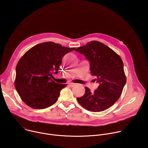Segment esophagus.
<instances>
[{"label": "esophagus", "instance_id": "1", "mask_svg": "<svg viewBox=\"0 0 148 148\" xmlns=\"http://www.w3.org/2000/svg\"><path fill=\"white\" fill-rule=\"evenodd\" d=\"M69 85L70 87H74V86H75L76 85V84L73 83V82H70V83H69Z\"/></svg>", "mask_w": 148, "mask_h": 148}]
</instances>
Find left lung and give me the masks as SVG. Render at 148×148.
<instances>
[{"instance_id": "8db88e82", "label": "left lung", "mask_w": 148, "mask_h": 148, "mask_svg": "<svg viewBox=\"0 0 148 148\" xmlns=\"http://www.w3.org/2000/svg\"><path fill=\"white\" fill-rule=\"evenodd\" d=\"M75 51L90 61L91 75L95 77L94 82L99 83L98 88L93 92L85 87V94L77 98L78 102L91 112L107 110L119 98L126 82L121 58L113 50L98 41H91Z\"/></svg>"}]
</instances>
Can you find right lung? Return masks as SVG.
<instances>
[{
  "label": "right lung",
  "mask_w": 148,
  "mask_h": 148,
  "mask_svg": "<svg viewBox=\"0 0 148 148\" xmlns=\"http://www.w3.org/2000/svg\"><path fill=\"white\" fill-rule=\"evenodd\" d=\"M75 49L47 41L32 47L20 58L16 68L14 86L29 107L44 109L57 102L67 84L54 82L52 73H57L63 57Z\"/></svg>",
  "instance_id": "add662e5"
}]
</instances>
